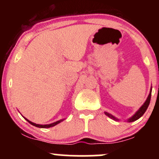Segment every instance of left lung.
Wrapping results in <instances>:
<instances>
[{
	"label": "left lung",
	"instance_id": "1",
	"mask_svg": "<svg viewBox=\"0 0 159 159\" xmlns=\"http://www.w3.org/2000/svg\"><path fill=\"white\" fill-rule=\"evenodd\" d=\"M151 93H152V88L150 89V92H149V94L148 97H147V100H146L145 102L143 103V105L140 107L139 110L137 111V112L134 115H133L132 117H130V118H129V119H128V122H129V123H130V122H134V121H135V120H138V119H139V118H140L142 116H143L144 113H145L146 111H147V107H148V106H149V102H150ZM105 115H107V116H109V117L111 118V119H113V120H119V119L116 118V117H115V116H113V115H111V114H109V113L105 112Z\"/></svg>",
	"mask_w": 159,
	"mask_h": 159
}]
</instances>
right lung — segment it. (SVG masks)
Instances as JSON below:
<instances>
[{"label":"right lung","mask_w":159,"mask_h":159,"mask_svg":"<svg viewBox=\"0 0 159 159\" xmlns=\"http://www.w3.org/2000/svg\"><path fill=\"white\" fill-rule=\"evenodd\" d=\"M24 118H25V119L28 122V123H30V124H31V125H34V126H36V127H38V128H50V127H53V126H54V125H57V124L61 123V122L63 121V120H58V121L54 122V123H51V124H47V125H40V124H36V123H32L31 121H30V120H28L27 119H26V118H25V117H24Z\"/></svg>","instance_id":"add662e5"}]
</instances>
